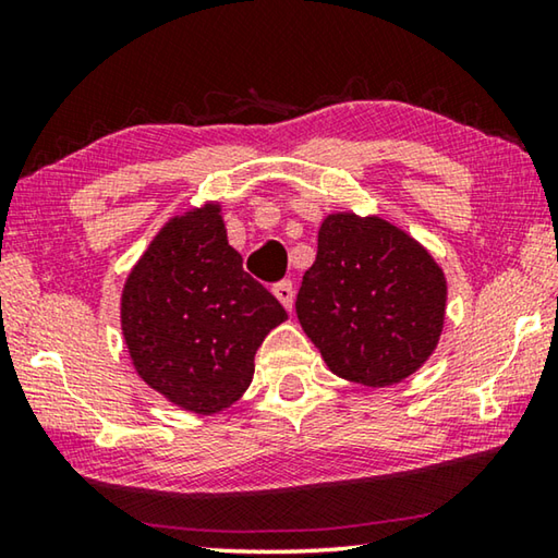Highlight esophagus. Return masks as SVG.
<instances>
[{
	"label": "esophagus",
	"instance_id": "1",
	"mask_svg": "<svg viewBox=\"0 0 558 558\" xmlns=\"http://www.w3.org/2000/svg\"><path fill=\"white\" fill-rule=\"evenodd\" d=\"M272 295H276V298L282 302V307L292 310V300H295V290H292V282H290V280L276 282V286H272Z\"/></svg>",
	"mask_w": 558,
	"mask_h": 558
}]
</instances>
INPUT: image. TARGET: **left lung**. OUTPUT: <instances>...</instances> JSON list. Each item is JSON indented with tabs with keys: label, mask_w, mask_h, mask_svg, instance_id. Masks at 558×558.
<instances>
[{
	"label": "left lung",
	"mask_w": 558,
	"mask_h": 558,
	"mask_svg": "<svg viewBox=\"0 0 558 558\" xmlns=\"http://www.w3.org/2000/svg\"><path fill=\"white\" fill-rule=\"evenodd\" d=\"M295 310L337 376L364 386L399 384L438 344L446 276L389 221L332 214L319 229Z\"/></svg>",
	"instance_id": "1"
}]
</instances>
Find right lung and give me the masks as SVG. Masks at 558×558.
I'll use <instances>...</instances> for the list:
<instances>
[{
    "label": "right lung",
    "instance_id": "obj_1",
    "mask_svg": "<svg viewBox=\"0 0 558 558\" xmlns=\"http://www.w3.org/2000/svg\"><path fill=\"white\" fill-rule=\"evenodd\" d=\"M288 313L243 270L219 206L169 221L122 290V335L137 374L194 413L239 401L253 356Z\"/></svg>",
    "mask_w": 558,
    "mask_h": 558
}]
</instances>
